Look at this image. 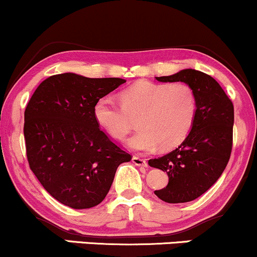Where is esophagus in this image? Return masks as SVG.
Here are the masks:
<instances>
[{
	"instance_id": "esophagus-1",
	"label": "esophagus",
	"mask_w": 257,
	"mask_h": 257,
	"mask_svg": "<svg viewBox=\"0 0 257 257\" xmlns=\"http://www.w3.org/2000/svg\"><path fill=\"white\" fill-rule=\"evenodd\" d=\"M132 163H134L135 165H137V167H145L147 168V162L145 161V159L142 158H139V157H132Z\"/></svg>"
}]
</instances>
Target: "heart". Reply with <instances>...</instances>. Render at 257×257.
Wrapping results in <instances>:
<instances>
[{
	"label": "heart",
	"mask_w": 257,
	"mask_h": 257,
	"mask_svg": "<svg viewBox=\"0 0 257 257\" xmlns=\"http://www.w3.org/2000/svg\"><path fill=\"white\" fill-rule=\"evenodd\" d=\"M121 105L111 96L95 101L93 115L99 126L115 140L128 134L137 117L140 130L126 141L131 151L152 152L161 146L170 150L180 145L191 131L197 101L185 83L140 82L120 94Z\"/></svg>",
	"instance_id": "obj_1"
}]
</instances>
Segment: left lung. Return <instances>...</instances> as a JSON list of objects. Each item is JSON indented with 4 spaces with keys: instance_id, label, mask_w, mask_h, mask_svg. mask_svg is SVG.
Segmentation results:
<instances>
[{
    "instance_id": "left-lung-1",
    "label": "left lung",
    "mask_w": 257,
    "mask_h": 257,
    "mask_svg": "<svg viewBox=\"0 0 257 257\" xmlns=\"http://www.w3.org/2000/svg\"><path fill=\"white\" fill-rule=\"evenodd\" d=\"M159 82H183L194 90L197 110L191 131L178 148L148 164L167 172L168 185L154 194L168 203L194 201L224 172L233 145L234 106L219 83L201 71L186 68Z\"/></svg>"
}]
</instances>
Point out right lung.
<instances>
[{"mask_svg": "<svg viewBox=\"0 0 257 257\" xmlns=\"http://www.w3.org/2000/svg\"><path fill=\"white\" fill-rule=\"evenodd\" d=\"M61 73L41 82L24 111L29 167L55 200L74 209L105 198L121 163L131 156L99 128L95 101L125 83Z\"/></svg>", "mask_w": 257, "mask_h": 257, "instance_id": "add662e5", "label": "right lung"}]
</instances>
